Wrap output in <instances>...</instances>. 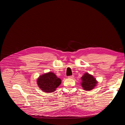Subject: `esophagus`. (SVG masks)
Wrapping results in <instances>:
<instances>
[{
    "instance_id": "34e87169",
    "label": "esophagus",
    "mask_w": 125,
    "mask_h": 125,
    "mask_svg": "<svg viewBox=\"0 0 125 125\" xmlns=\"http://www.w3.org/2000/svg\"><path fill=\"white\" fill-rule=\"evenodd\" d=\"M74 77L73 75H72V76H69L68 77V78H70V79H73Z\"/></svg>"
}]
</instances>
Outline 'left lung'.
Instances as JSON below:
<instances>
[{
    "label": "left lung",
    "instance_id": "left-lung-1",
    "mask_svg": "<svg viewBox=\"0 0 125 125\" xmlns=\"http://www.w3.org/2000/svg\"><path fill=\"white\" fill-rule=\"evenodd\" d=\"M81 79L82 80L81 85L83 90L87 91L93 90L97 83L95 78L87 73L84 74Z\"/></svg>",
    "mask_w": 125,
    "mask_h": 125
}]
</instances>
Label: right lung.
<instances>
[{
  "instance_id": "obj_1",
  "label": "right lung",
  "mask_w": 125,
  "mask_h": 125,
  "mask_svg": "<svg viewBox=\"0 0 125 125\" xmlns=\"http://www.w3.org/2000/svg\"><path fill=\"white\" fill-rule=\"evenodd\" d=\"M38 84L42 91L52 93L61 84V80L53 73L49 72L41 76L37 81Z\"/></svg>"
}]
</instances>
